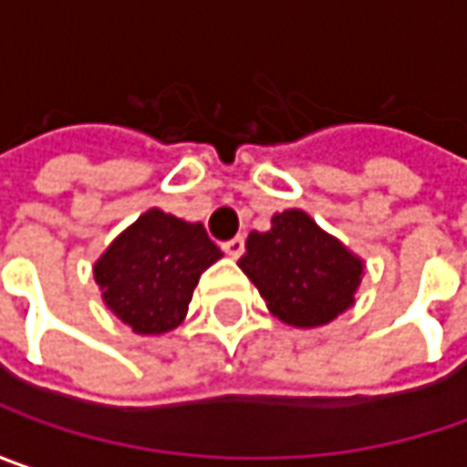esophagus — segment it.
Returning <instances> with one entry per match:
<instances>
[{"label": "esophagus", "mask_w": 467, "mask_h": 467, "mask_svg": "<svg viewBox=\"0 0 467 467\" xmlns=\"http://www.w3.org/2000/svg\"><path fill=\"white\" fill-rule=\"evenodd\" d=\"M222 248H224V254L230 255V258H240L243 251H245V240H243V237H233V240H227Z\"/></svg>", "instance_id": "34e87169"}]
</instances>
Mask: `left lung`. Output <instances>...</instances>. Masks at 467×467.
<instances>
[{
    "label": "left lung",
    "instance_id": "obj_1",
    "mask_svg": "<svg viewBox=\"0 0 467 467\" xmlns=\"http://www.w3.org/2000/svg\"><path fill=\"white\" fill-rule=\"evenodd\" d=\"M237 266L282 324L316 329L355 306L366 272L360 255L321 230L303 209L274 213L266 233H251Z\"/></svg>",
    "mask_w": 467,
    "mask_h": 467
}]
</instances>
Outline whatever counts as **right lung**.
Masks as SVG:
<instances>
[{
  "label": "right lung",
  "mask_w": 467,
  "mask_h": 467,
  "mask_svg": "<svg viewBox=\"0 0 467 467\" xmlns=\"http://www.w3.org/2000/svg\"><path fill=\"white\" fill-rule=\"evenodd\" d=\"M222 258L201 222L149 209L93 264L104 306L135 335L177 329L201 274Z\"/></svg>",
  "instance_id": "obj_1"
}]
</instances>
